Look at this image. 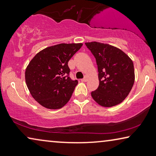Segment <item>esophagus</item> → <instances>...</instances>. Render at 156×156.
<instances>
[{"instance_id": "34e87169", "label": "esophagus", "mask_w": 156, "mask_h": 156, "mask_svg": "<svg viewBox=\"0 0 156 156\" xmlns=\"http://www.w3.org/2000/svg\"><path fill=\"white\" fill-rule=\"evenodd\" d=\"M87 80V78H84L83 79H81V81H83V82H86V81Z\"/></svg>"}]
</instances>
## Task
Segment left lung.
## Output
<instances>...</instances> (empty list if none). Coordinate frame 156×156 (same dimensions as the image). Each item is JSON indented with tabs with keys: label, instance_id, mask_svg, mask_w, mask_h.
<instances>
[{
	"label": "left lung",
	"instance_id": "obj_1",
	"mask_svg": "<svg viewBox=\"0 0 156 156\" xmlns=\"http://www.w3.org/2000/svg\"><path fill=\"white\" fill-rule=\"evenodd\" d=\"M96 59L99 85L91 92L93 99L101 106L111 107L121 103L134 83L132 59L119 48L99 42L85 43Z\"/></svg>",
	"mask_w": 156,
	"mask_h": 156
}]
</instances>
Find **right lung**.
<instances>
[{"label":"right lung","mask_w":156,"mask_h":156,"mask_svg":"<svg viewBox=\"0 0 156 156\" xmlns=\"http://www.w3.org/2000/svg\"><path fill=\"white\" fill-rule=\"evenodd\" d=\"M83 43H61L46 48L35 55L25 71L31 96L41 106L59 109L69 101L78 80L69 77L68 62Z\"/></svg>","instance_id":"obj_1"}]
</instances>
